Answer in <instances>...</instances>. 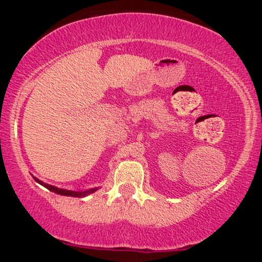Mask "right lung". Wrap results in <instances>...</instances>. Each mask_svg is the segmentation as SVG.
<instances>
[{"mask_svg": "<svg viewBox=\"0 0 262 262\" xmlns=\"http://www.w3.org/2000/svg\"><path fill=\"white\" fill-rule=\"evenodd\" d=\"M33 179L37 181L38 184L42 185L43 187H46L47 189H50L51 192H54V193L60 194V195H66V196L84 198V196H86V195H89V194L95 193L96 190L98 189V187H96V188H90V189H86V190H81V192H76V190H69V189H63V188H57V187H55V186H52V185H48V184L42 183L41 180H39L38 178H35V177H33Z\"/></svg>", "mask_w": 262, "mask_h": 262, "instance_id": "obj_1", "label": "right lung"}]
</instances>
